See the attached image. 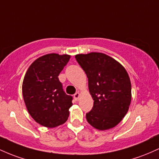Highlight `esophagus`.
<instances>
[{"label": "esophagus", "instance_id": "1", "mask_svg": "<svg viewBox=\"0 0 159 159\" xmlns=\"http://www.w3.org/2000/svg\"><path fill=\"white\" fill-rule=\"evenodd\" d=\"M80 97V94L79 93V92H76V94H74V100H75V101H77L78 100H79Z\"/></svg>", "mask_w": 159, "mask_h": 159}]
</instances>
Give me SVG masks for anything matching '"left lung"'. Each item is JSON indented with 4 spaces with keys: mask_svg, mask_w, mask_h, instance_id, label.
I'll return each instance as SVG.
<instances>
[{
    "mask_svg": "<svg viewBox=\"0 0 159 159\" xmlns=\"http://www.w3.org/2000/svg\"><path fill=\"white\" fill-rule=\"evenodd\" d=\"M89 80L94 105L86 113L92 127L100 131L119 124L127 113L131 101V84L125 67L112 57L101 52L75 56Z\"/></svg>",
    "mask_w": 159,
    "mask_h": 159,
    "instance_id": "8db88e82",
    "label": "left lung"
}]
</instances>
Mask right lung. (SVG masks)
I'll return each instance as SVG.
<instances>
[{"label": "right lung", "instance_id": "right-lung-1", "mask_svg": "<svg viewBox=\"0 0 159 159\" xmlns=\"http://www.w3.org/2000/svg\"><path fill=\"white\" fill-rule=\"evenodd\" d=\"M70 58L56 53L43 56L25 75L22 95L26 108L35 122L44 127H57L68 119L73 98L64 92L58 76Z\"/></svg>", "mask_w": 159, "mask_h": 159}]
</instances>
